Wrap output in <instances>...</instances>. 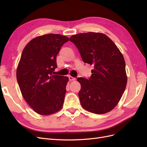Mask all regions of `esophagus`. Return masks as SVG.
I'll use <instances>...</instances> for the list:
<instances>
[{
    "label": "esophagus",
    "instance_id": "1",
    "mask_svg": "<svg viewBox=\"0 0 147 147\" xmlns=\"http://www.w3.org/2000/svg\"><path fill=\"white\" fill-rule=\"evenodd\" d=\"M69 79L70 81H74V80H75V79H76V78H75V77L70 76V77H69Z\"/></svg>",
    "mask_w": 147,
    "mask_h": 147
}]
</instances>
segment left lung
Returning a JSON list of instances; mask_svg holds the SVG:
<instances>
[{"label":"left lung","instance_id":"8db88e82","mask_svg":"<svg viewBox=\"0 0 147 147\" xmlns=\"http://www.w3.org/2000/svg\"><path fill=\"white\" fill-rule=\"evenodd\" d=\"M80 53L84 63L94 66L88 79L78 78V92L83 107L96 114L113 110L122 97L127 84L126 64L121 53L107 35L88 32L70 38Z\"/></svg>","mask_w":147,"mask_h":147}]
</instances>
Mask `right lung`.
Instances as JSON below:
<instances>
[{
    "mask_svg": "<svg viewBox=\"0 0 147 147\" xmlns=\"http://www.w3.org/2000/svg\"><path fill=\"white\" fill-rule=\"evenodd\" d=\"M69 38L50 34L33 38L21 54L16 78L24 99L35 112L43 115L63 107L67 77L54 75L56 56Z\"/></svg>",
    "mask_w": 147,
    "mask_h": 147,
    "instance_id": "obj_1",
    "label": "right lung"
}]
</instances>
